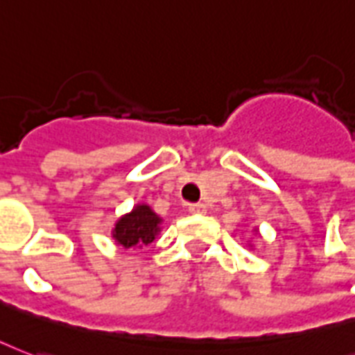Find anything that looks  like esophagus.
Listing matches in <instances>:
<instances>
[{"label":"esophagus","instance_id":"esophagus-1","mask_svg":"<svg viewBox=\"0 0 355 355\" xmlns=\"http://www.w3.org/2000/svg\"><path fill=\"white\" fill-rule=\"evenodd\" d=\"M188 211H190L191 214H205V212H207V205L203 203L190 205V207H188Z\"/></svg>","mask_w":355,"mask_h":355}]
</instances>
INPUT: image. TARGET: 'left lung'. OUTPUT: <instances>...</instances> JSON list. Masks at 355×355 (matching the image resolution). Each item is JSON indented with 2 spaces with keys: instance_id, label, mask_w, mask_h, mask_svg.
Listing matches in <instances>:
<instances>
[{
  "instance_id": "1",
  "label": "left lung",
  "mask_w": 355,
  "mask_h": 355,
  "mask_svg": "<svg viewBox=\"0 0 355 355\" xmlns=\"http://www.w3.org/2000/svg\"><path fill=\"white\" fill-rule=\"evenodd\" d=\"M252 231H254V233H256V235H259V233H258V227H256V230H252ZM248 246H250V248H252V246H254V244H248Z\"/></svg>"
}]
</instances>
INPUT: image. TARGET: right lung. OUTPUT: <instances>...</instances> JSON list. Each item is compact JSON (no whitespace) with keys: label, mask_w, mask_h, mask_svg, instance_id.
<instances>
[{"label":"right lung","mask_w":355,"mask_h":355,"mask_svg":"<svg viewBox=\"0 0 355 355\" xmlns=\"http://www.w3.org/2000/svg\"><path fill=\"white\" fill-rule=\"evenodd\" d=\"M164 218L152 211L150 205L137 203L130 212H125L114 222L111 235L118 246L125 250L143 248L150 244L162 233Z\"/></svg>","instance_id":"right-lung-1"}]
</instances>
